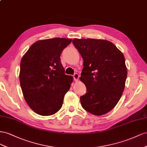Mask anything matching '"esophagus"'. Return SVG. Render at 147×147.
<instances>
[{"mask_svg":"<svg viewBox=\"0 0 147 147\" xmlns=\"http://www.w3.org/2000/svg\"><path fill=\"white\" fill-rule=\"evenodd\" d=\"M79 75L78 73H75L73 75V78H74V81L75 82H78V79H79Z\"/></svg>","mask_w":147,"mask_h":147,"instance_id":"obj_1","label":"esophagus"}]
</instances>
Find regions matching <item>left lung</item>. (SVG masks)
Returning <instances> with one entry per match:
<instances>
[{
	"label": "left lung",
	"instance_id": "left-lung-1",
	"mask_svg": "<svg viewBox=\"0 0 147 147\" xmlns=\"http://www.w3.org/2000/svg\"><path fill=\"white\" fill-rule=\"evenodd\" d=\"M73 44L83 58L80 80L86 94L82 108L96 116L110 111L124 89L127 71L123 53L111 42L103 39H74Z\"/></svg>",
	"mask_w": 147,
	"mask_h": 147
}]
</instances>
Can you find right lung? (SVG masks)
Segmentation results:
<instances>
[{
    "label": "right lung",
    "mask_w": 147,
    "mask_h": 147,
    "mask_svg": "<svg viewBox=\"0 0 147 147\" xmlns=\"http://www.w3.org/2000/svg\"><path fill=\"white\" fill-rule=\"evenodd\" d=\"M71 41L59 37L38 40L21 60L20 81L24 98L37 114L52 115L62 107L73 79L65 74L60 55Z\"/></svg>",
    "instance_id": "right-lung-1"
}]
</instances>
